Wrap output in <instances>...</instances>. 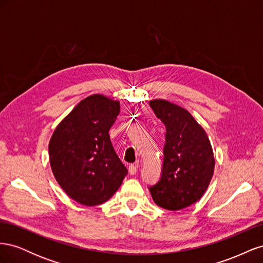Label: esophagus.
Returning <instances> with one entry per match:
<instances>
[{
	"instance_id": "1",
	"label": "esophagus",
	"mask_w": 263,
	"mask_h": 263,
	"mask_svg": "<svg viewBox=\"0 0 263 263\" xmlns=\"http://www.w3.org/2000/svg\"><path fill=\"white\" fill-rule=\"evenodd\" d=\"M128 172L130 176H134V174L137 173V165H134V164H130L128 166Z\"/></svg>"
}]
</instances>
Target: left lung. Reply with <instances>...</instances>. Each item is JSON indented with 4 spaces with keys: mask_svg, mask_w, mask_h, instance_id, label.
<instances>
[{
    "mask_svg": "<svg viewBox=\"0 0 263 263\" xmlns=\"http://www.w3.org/2000/svg\"><path fill=\"white\" fill-rule=\"evenodd\" d=\"M149 105L165 126L161 178L149 191L162 209H185L200 200L210 185L215 166L211 141L186 109L161 99Z\"/></svg>",
    "mask_w": 263,
    "mask_h": 263,
    "instance_id": "8db88e82",
    "label": "left lung"
}]
</instances>
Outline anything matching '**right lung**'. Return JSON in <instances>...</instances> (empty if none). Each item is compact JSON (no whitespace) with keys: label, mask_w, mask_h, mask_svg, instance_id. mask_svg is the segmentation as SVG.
Masks as SVG:
<instances>
[{"label":"right lung","mask_w":263,"mask_h":263,"mask_svg":"<svg viewBox=\"0 0 263 263\" xmlns=\"http://www.w3.org/2000/svg\"><path fill=\"white\" fill-rule=\"evenodd\" d=\"M118 114V101L90 95L62 119L50 138L53 176L62 190L82 205L109 200L127 174L108 134Z\"/></svg>","instance_id":"obj_1"}]
</instances>
